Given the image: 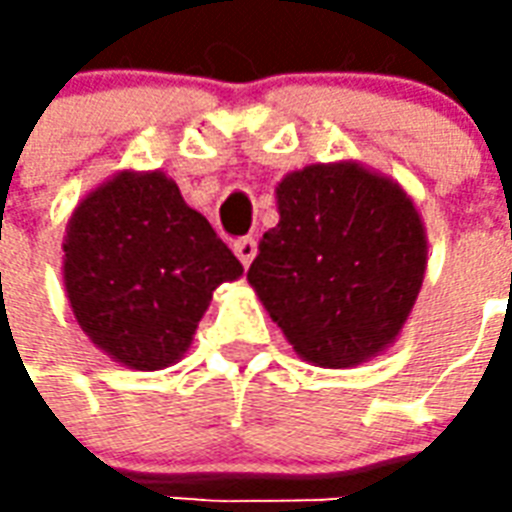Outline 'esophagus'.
Instances as JSON below:
<instances>
[{"mask_svg": "<svg viewBox=\"0 0 512 512\" xmlns=\"http://www.w3.org/2000/svg\"><path fill=\"white\" fill-rule=\"evenodd\" d=\"M233 252H235V257L244 263V266H249V263H252L257 255V241L255 238H238V241L233 244Z\"/></svg>", "mask_w": 512, "mask_h": 512, "instance_id": "obj_1", "label": "esophagus"}]
</instances>
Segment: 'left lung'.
Listing matches in <instances>:
<instances>
[{"label":"left lung","mask_w":512,"mask_h":512,"mask_svg":"<svg viewBox=\"0 0 512 512\" xmlns=\"http://www.w3.org/2000/svg\"><path fill=\"white\" fill-rule=\"evenodd\" d=\"M277 211L246 279L293 351L332 370L386 351L428 268L425 222L408 191L345 158L288 172Z\"/></svg>","instance_id":"1"}]
</instances>
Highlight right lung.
<instances>
[{"label": "right lung", "instance_id": "1", "mask_svg": "<svg viewBox=\"0 0 512 512\" xmlns=\"http://www.w3.org/2000/svg\"><path fill=\"white\" fill-rule=\"evenodd\" d=\"M241 274L244 266L161 169L112 175L84 194L65 227L62 282L76 323L131 370L183 359L213 290Z\"/></svg>", "mask_w": 512, "mask_h": 512}]
</instances>
